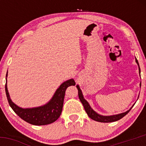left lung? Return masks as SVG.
<instances>
[{
    "label": "left lung",
    "mask_w": 146,
    "mask_h": 146,
    "mask_svg": "<svg viewBox=\"0 0 146 146\" xmlns=\"http://www.w3.org/2000/svg\"><path fill=\"white\" fill-rule=\"evenodd\" d=\"M136 62L137 63V64L138 65V68H139V73H141V69H140L139 64H138V60H137L136 58ZM140 85H141V83L140 84ZM76 87H77L78 90L79 99H80V102H82V105H83L85 111H86V113L88 114V115L89 116L90 118L93 119V120H95V121H96L103 122V123H109V122L116 121H118V120H119V119L123 118L125 115H126V114L129 112V111H130L132 108L131 107L130 110H128V111H126V112L121 113V114H116V115H112V116L100 115V114H98L97 112H95V111H94L92 108H91V107L90 106L89 103L85 100V99H84L83 95H82V91H81V90H80L79 85H78Z\"/></svg>",
    "instance_id": "left-lung-1"
}]
</instances>
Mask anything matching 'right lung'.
<instances>
[{"label": "right lung", "mask_w": 146, "mask_h": 146, "mask_svg": "<svg viewBox=\"0 0 146 146\" xmlns=\"http://www.w3.org/2000/svg\"><path fill=\"white\" fill-rule=\"evenodd\" d=\"M7 76H8V72H7L6 77ZM75 85L76 82L73 79L66 80L60 85L59 88L54 93L53 98L48 103L43 106L35 107V108H21L12 102L7 88V78L6 83H5V93L10 106L20 118L32 125L41 126V125L49 124L58 119L62 111L66 89L68 87Z\"/></svg>", "instance_id": "right-lung-1"}]
</instances>
